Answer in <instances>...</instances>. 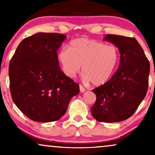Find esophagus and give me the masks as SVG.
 <instances>
[{
    "label": "esophagus",
    "mask_w": 155,
    "mask_h": 155,
    "mask_svg": "<svg viewBox=\"0 0 155 155\" xmlns=\"http://www.w3.org/2000/svg\"><path fill=\"white\" fill-rule=\"evenodd\" d=\"M80 90L81 92H84L85 91V89H84L83 87H82L81 84H80Z\"/></svg>",
    "instance_id": "34e87169"
}]
</instances>
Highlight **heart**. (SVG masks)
Here are the masks:
<instances>
[{
	"mask_svg": "<svg viewBox=\"0 0 155 155\" xmlns=\"http://www.w3.org/2000/svg\"><path fill=\"white\" fill-rule=\"evenodd\" d=\"M119 58V51L115 46L87 38L73 40L68 48H62L58 55L65 75L73 78L82 65L83 79L92 81L94 85L109 81L116 70Z\"/></svg>",
	"mask_w": 155,
	"mask_h": 155,
	"instance_id": "obj_1",
	"label": "heart"
}]
</instances>
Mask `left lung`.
<instances>
[{
	"instance_id": "1",
	"label": "left lung",
	"mask_w": 155,
	"mask_h": 155,
	"mask_svg": "<svg viewBox=\"0 0 155 155\" xmlns=\"http://www.w3.org/2000/svg\"><path fill=\"white\" fill-rule=\"evenodd\" d=\"M104 39L118 47L120 64L109 81L92 90L97 99L91 113L99 122H119L130 118L145 98L150 62L135 38L107 35Z\"/></svg>"
}]
</instances>
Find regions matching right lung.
<instances>
[{"label":"right lung","instance_id":"right-lung-1","mask_svg":"<svg viewBox=\"0 0 155 155\" xmlns=\"http://www.w3.org/2000/svg\"><path fill=\"white\" fill-rule=\"evenodd\" d=\"M66 36L35 34L19 44L9 64L10 94L19 109L31 120L47 123L64 115L79 84L59 66L57 50Z\"/></svg>","mask_w":155,"mask_h":155}]
</instances>
